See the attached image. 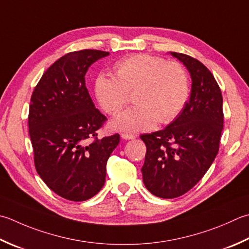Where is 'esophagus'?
I'll return each mask as SVG.
<instances>
[{"mask_svg":"<svg viewBox=\"0 0 249 249\" xmlns=\"http://www.w3.org/2000/svg\"><path fill=\"white\" fill-rule=\"evenodd\" d=\"M121 137L123 138V139H134L135 138V136L134 135H131V134H128V133H122L121 134Z\"/></svg>","mask_w":249,"mask_h":249,"instance_id":"1","label":"esophagus"}]
</instances>
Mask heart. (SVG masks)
<instances>
[{
    "label": "heart",
    "mask_w": 249,
    "mask_h": 249,
    "mask_svg": "<svg viewBox=\"0 0 249 249\" xmlns=\"http://www.w3.org/2000/svg\"><path fill=\"white\" fill-rule=\"evenodd\" d=\"M116 77L100 74L95 92L106 113L115 115L128 104L134 94L136 106L113 121L115 128L145 131L157 124H167L187 105L190 83L187 71L179 62H167L162 57L135 53L114 66Z\"/></svg>",
    "instance_id": "1"
}]
</instances>
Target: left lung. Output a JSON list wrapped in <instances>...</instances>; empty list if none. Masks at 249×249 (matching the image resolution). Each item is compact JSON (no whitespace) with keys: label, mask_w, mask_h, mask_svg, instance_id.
<instances>
[{"label":"left lung","mask_w":249,"mask_h":249,"mask_svg":"<svg viewBox=\"0 0 249 249\" xmlns=\"http://www.w3.org/2000/svg\"><path fill=\"white\" fill-rule=\"evenodd\" d=\"M190 72V100L166 128L142 134V180L153 196H183L203 178L219 151L223 129L222 95L213 73L196 58L173 52Z\"/></svg>","instance_id":"left-lung-1"}]
</instances>
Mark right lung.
Wrapping results in <instances>:
<instances>
[{"label": "right lung", "mask_w": 249, "mask_h": 249, "mask_svg": "<svg viewBox=\"0 0 249 249\" xmlns=\"http://www.w3.org/2000/svg\"><path fill=\"white\" fill-rule=\"evenodd\" d=\"M108 52H71L44 72L34 89L28 125L34 165L46 186L69 201H86L106 181L107 162L120 135L98 138L107 118L85 84L91 63Z\"/></svg>", "instance_id": "obj_1"}]
</instances>
